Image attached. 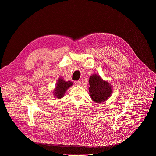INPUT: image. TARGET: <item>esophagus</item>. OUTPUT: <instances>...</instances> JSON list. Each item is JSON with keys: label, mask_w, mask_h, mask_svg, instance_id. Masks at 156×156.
<instances>
[{"label": "esophagus", "mask_w": 156, "mask_h": 156, "mask_svg": "<svg viewBox=\"0 0 156 156\" xmlns=\"http://www.w3.org/2000/svg\"><path fill=\"white\" fill-rule=\"evenodd\" d=\"M74 84L76 85H80L81 84V82L80 81H74Z\"/></svg>", "instance_id": "esophagus-1"}]
</instances>
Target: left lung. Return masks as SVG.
Returning a JSON list of instances; mask_svg holds the SVG:
<instances>
[{
  "label": "left lung",
  "mask_w": 156,
  "mask_h": 156,
  "mask_svg": "<svg viewBox=\"0 0 156 156\" xmlns=\"http://www.w3.org/2000/svg\"><path fill=\"white\" fill-rule=\"evenodd\" d=\"M90 94L93 101L97 103H101L106 101L111 94L112 89L109 83L104 81L102 78L93 74L89 79Z\"/></svg>",
  "instance_id": "8db88e82"
}]
</instances>
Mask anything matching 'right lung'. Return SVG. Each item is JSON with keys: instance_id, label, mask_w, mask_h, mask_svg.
I'll return each mask as SVG.
<instances>
[{"instance_id": "obj_1", "label": "right lung", "mask_w": 156, "mask_h": 156, "mask_svg": "<svg viewBox=\"0 0 156 156\" xmlns=\"http://www.w3.org/2000/svg\"><path fill=\"white\" fill-rule=\"evenodd\" d=\"M73 84V82L71 81L65 82L64 80L62 79V78H59L57 81V86L55 87V89L54 90V95L55 96V98L58 99H61L64 96L65 93L67 90V89L72 86Z\"/></svg>"}]
</instances>
